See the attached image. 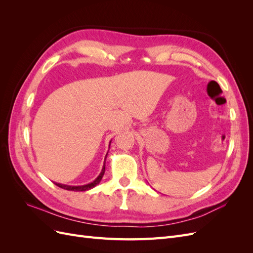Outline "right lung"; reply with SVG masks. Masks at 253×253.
<instances>
[{
	"label": "right lung",
	"instance_id": "add662e5",
	"mask_svg": "<svg viewBox=\"0 0 253 253\" xmlns=\"http://www.w3.org/2000/svg\"><path fill=\"white\" fill-rule=\"evenodd\" d=\"M111 143V142H110ZM106 158V156H105ZM105 163V160H104ZM104 171H105V164L103 165V168H102V171L101 173L99 174L98 177L90 183H87V185H84V186H67V185H63V183H58V182H55V185L58 186L59 188H62L64 190H68V191H86V190H89L91 188H94L95 186H97L99 182H100V180L102 179L103 177V174H104Z\"/></svg>",
	"mask_w": 253,
	"mask_h": 253
}]
</instances>
